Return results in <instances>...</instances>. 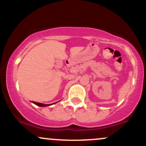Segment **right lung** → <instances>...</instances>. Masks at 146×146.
Returning a JSON list of instances; mask_svg holds the SVG:
<instances>
[{
  "label": "right lung",
  "instance_id": "obj_1",
  "mask_svg": "<svg viewBox=\"0 0 146 146\" xmlns=\"http://www.w3.org/2000/svg\"><path fill=\"white\" fill-rule=\"evenodd\" d=\"M33 103L35 104L36 105L39 106V107H46V106H49V104H45L39 103V102H33Z\"/></svg>",
  "mask_w": 146,
  "mask_h": 146
}]
</instances>
